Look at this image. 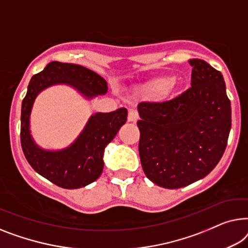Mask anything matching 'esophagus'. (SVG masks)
I'll use <instances>...</instances> for the list:
<instances>
[{
  "instance_id": "1",
  "label": "esophagus",
  "mask_w": 248,
  "mask_h": 248,
  "mask_svg": "<svg viewBox=\"0 0 248 248\" xmlns=\"http://www.w3.org/2000/svg\"><path fill=\"white\" fill-rule=\"evenodd\" d=\"M139 119V116H138V113L136 112V111H134V110H130L129 111V113H128V121L129 123H137V120Z\"/></svg>"
}]
</instances>
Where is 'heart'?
Here are the masks:
<instances>
[{
  "mask_svg": "<svg viewBox=\"0 0 248 248\" xmlns=\"http://www.w3.org/2000/svg\"><path fill=\"white\" fill-rule=\"evenodd\" d=\"M175 88V78L174 76H163L155 81H153L149 85V93L155 97L169 96L170 92Z\"/></svg>",
  "mask_w": 248,
  "mask_h": 248,
  "instance_id": "obj_1",
  "label": "heart"
}]
</instances>
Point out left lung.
<instances>
[{
  "label": "left lung",
  "instance_id": "1",
  "mask_svg": "<svg viewBox=\"0 0 248 248\" xmlns=\"http://www.w3.org/2000/svg\"><path fill=\"white\" fill-rule=\"evenodd\" d=\"M189 62V90L166 102L137 107L142 170L165 189H179L207 176L224 155L232 128L222 74L202 59Z\"/></svg>",
  "mask_w": 248,
  "mask_h": 248
}]
</instances>
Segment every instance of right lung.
I'll return each mask as SVG.
<instances>
[{
    "label": "right lung",
    "instance_id": "add662e5",
    "mask_svg": "<svg viewBox=\"0 0 248 248\" xmlns=\"http://www.w3.org/2000/svg\"><path fill=\"white\" fill-rule=\"evenodd\" d=\"M68 85L86 100L108 92V83L95 72L81 65L51 62L30 79L21 107V146L31 167L56 186L79 189L102 174L107 145L127 121L128 111L120 108L109 113L96 112L89 118L78 137L68 147L49 151L36 144L30 131V116L36 97L53 85Z\"/></svg>",
    "mask_w": 248,
    "mask_h": 248
}]
</instances>
